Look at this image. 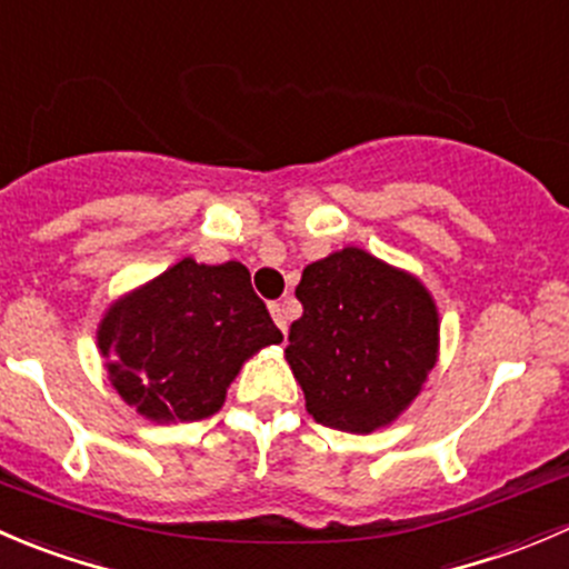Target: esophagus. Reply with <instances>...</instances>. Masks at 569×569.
<instances>
[{
	"instance_id": "1",
	"label": "esophagus",
	"mask_w": 569,
	"mask_h": 569,
	"mask_svg": "<svg viewBox=\"0 0 569 569\" xmlns=\"http://www.w3.org/2000/svg\"><path fill=\"white\" fill-rule=\"evenodd\" d=\"M271 315H273V320H277L279 329L287 331V309H284V303H271Z\"/></svg>"
}]
</instances>
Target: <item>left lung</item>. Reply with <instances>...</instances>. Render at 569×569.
Returning <instances> with one entry per match:
<instances>
[{
  "label": "left lung",
  "instance_id": "1",
  "mask_svg": "<svg viewBox=\"0 0 569 569\" xmlns=\"http://www.w3.org/2000/svg\"><path fill=\"white\" fill-rule=\"evenodd\" d=\"M284 359L307 412L329 429L370 435L418 398L440 351L431 292L362 249L303 268Z\"/></svg>",
  "mask_w": 569,
  "mask_h": 569
}]
</instances>
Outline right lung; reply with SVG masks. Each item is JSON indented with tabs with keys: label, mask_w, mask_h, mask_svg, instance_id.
<instances>
[{
	"label": "right lung",
	"mask_w": 569,
	"mask_h": 569,
	"mask_svg": "<svg viewBox=\"0 0 569 569\" xmlns=\"http://www.w3.org/2000/svg\"><path fill=\"white\" fill-rule=\"evenodd\" d=\"M96 340L112 387L134 412L154 423H190L216 415L246 359L282 342V331L249 268L184 257L110 303Z\"/></svg>",
	"instance_id": "add662e5"
}]
</instances>
